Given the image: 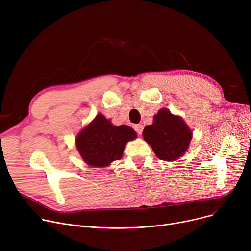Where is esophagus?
<instances>
[{
    "instance_id": "esophagus-1",
    "label": "esophagus",
    "mask_w": 251,
    "mask_h": 251,
    "mask_svg": "<svg viewBox=\"0 0 251 251\" xmlns=\"http://www.w3.org/2000/svg\"><path fill=\"white\" fill-rule=\"evenodd\" d=\"M134 128H135V130L137 131V134L138 135H142V132H143V129H144V126L143 125H135L134 126Z\"/></svg>"
}]
</instances>
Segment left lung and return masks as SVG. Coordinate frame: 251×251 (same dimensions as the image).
<instances>
[{"label":"left lung","mask_w":251,"mask_h":251,"mask_svg":"<svg viewBox=\"0 0 251 251\" xmlns=\"http://www.w3.org/2000/svg\"><path fill=\"white\" fill-rule=\"evenodd\" d=\"M143 136L160 160L174 161L186 152L193 132L182 117L162 108L154 115L153 124L144 128Z\"/></svg>","instance_id":"1"}]
</instances>
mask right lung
<instances>
[{"mask_svg":"<svg viewBox=\"0 0 251 251\" xmlns=\"http://www.w3.org/2000/svg\"><path fill=\"white\" fill-rule=\"evenodd\" d=\"M137 138L128 126H113L101 113L86 126L76 138V147L82 159L91 167H106L123 157L128 141Z\"/></svg>","mask_w":251,"mask_h":251,"instance_id":"obj_1","label":"right lung"}]
</instances>
